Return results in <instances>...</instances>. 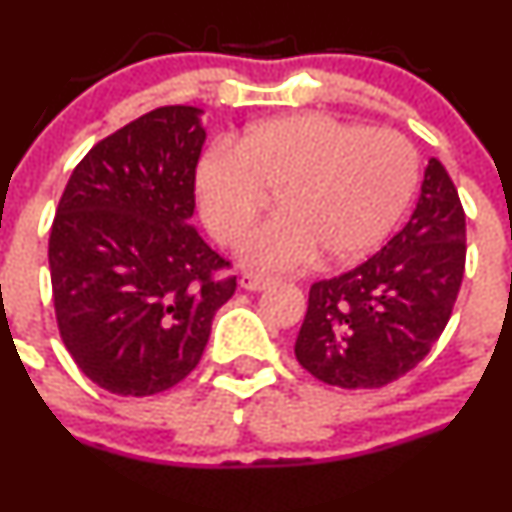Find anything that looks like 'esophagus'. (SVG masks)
<instances>
[{"mask_svg": "<svg viewBox=\"0 0 512 512\" xmlns=\"http://www.w3.org/2000/svg\"><path fill=\"white\" fill-rule=\"evenodd\" d=\"M273 283H276L273 278L258 276V273H244V276H241V288H246V291H266Z\"/></svg>", "mask_w": 512, "mask_h": 512, "instance_id": "esophagus-1", "label": "esophagus"}]
</instances>
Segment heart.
Masks as SVG:
<instances>
[{
  "label": "heart",
  "mask_w": 512,
  "mask_h": 512,
  "mask_svg": "<svg viewBox=\"0 0 512 512\" xmlns=\"http://www.w3.org/2000/svg\"><path fill=\"white\" fill-rule=\"evenodd\" d=\"M418 184V154L393 129H366L326 114L258 121L211 146L196 169V196L214 239L239 246L276 199L278 216L241 249L244 266L286 273L318 254L331 263L371 254L396 226Z\"/></svg>",
  "instance_id": "heart-1"
}]
</instances>
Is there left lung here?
<instances>
[{"label": "left lung", "mask_w": 512, "mask_h": 512, "mask_svg": "<svg viewBox=\"0 0 512 512\" xmlns=\"http://www.w3.org/2000/svg\"><path fill=\"white\" fill-rule=\"evenodd\" d=\"M465 249L458 189L430 159L411 221L361 266L311 286L298 363L338 388H381L406 376L448 326Z\"/></svg>", "instance_id": "left-lung-1"}]
</instances>
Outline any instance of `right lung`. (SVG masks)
<instances>
[{"label": "right lung", "instance_id": "obj_1", "mask_svg": "<svg viewBox=\"0 0 512 512\" xmlns=\"http://www.w3.org/2000/svg\"><path fill=\"white\" fill-rule=\"evenodd\" d=\"M196 106H159L89 149L49 236L54 313L69 356L116 396H154L199 366L231 263L189 219L206 131Z\"/></svg>", "mask_w": 512, "mask_h": 512}]
</instances>
